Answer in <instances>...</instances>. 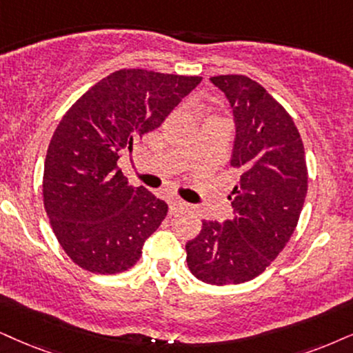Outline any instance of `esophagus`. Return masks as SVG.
I'll list each match as a JSON object with an SVG mask.
<instances>
[{
  "label": "esophagus",
  "mask_w": 353,
  "mask_h": 353,
  "mask_svg": "<svg viewBox=\"0 0 353 353\" xmlns=\"http://www.w3.org/2000/svg\"><path fill=\"white\" fill-rule=\"evenodd\" d=\"M189 205L185 202H182V200H172V202H169V215H176L177 212H182V210H185Z\"/></svg>",
  "instance_id": "34e87169"
}]
</instances>
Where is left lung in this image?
<instances>
[{"label": "left lung", "mask_w": 353, "mask_h": 353, "mask_svg": "<svg viewBox=\"0 0 353 353\" xmlns=\"http://www.w3.org/2000/svg\"><path fill=\"white\" fill-rule=\"evenodd\" d=\"M228 97L236 123L231 166L241 179L234 216L203 220L185 244L189 270L210 285H238L261 275L295 231L307 190V168L295 122L264 88L243 74L210 78Z\"/></svg>", "instance_id": "1"}]
</instances>
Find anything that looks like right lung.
Wrapping results in <instances>:
<instances>
[{"mask_svg":"<svg viewBox=\"0 0 353 353\" xmlns=\"http://www.w3.org/2000/svg\"><path fill=\"white\" fill-rule=\"evenodd\" d=\"M200 77L119 70L88 89L53 133L43 168V207L71 261L92 274L128 270L168 205L128 185L117 159L161 125Z\"/></svg>","mask_w":353,"mask_h":353,"instance_id":"1","label":"right lung"}]
</instances>
